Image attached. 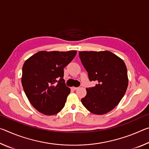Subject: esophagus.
Listing matches in <instances>:
<instances>
[{
	"instance_id": "34e87169",
	"label": "esophagus",
	"mask_w": 149,
	"mask_h": 149,
	"mask_svg": "<svg viewBox=\"0 0 149 149\" xmlns=\"http://www.w3.org/2000/svg\"><path fill=\"white\" fill-rule=\"evenodd\" d=\"M78 88H79V87H72V89L73 90H77V89H78Z\"/></svg>"
}]
</instances>
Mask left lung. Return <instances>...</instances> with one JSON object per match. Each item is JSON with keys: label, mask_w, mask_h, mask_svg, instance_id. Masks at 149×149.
I'll return each mask as SVG.
<instances>
[{"label": "left lung", "mask_w": 149, "mask_h": 149, "mask_svg": "<svg viewBox=\"0 0 149 149\" xmlns=\"http://www.w3.org/2000/svg\"><path fill=\"white\" fill-rule=\"evenodd\" d=\"M79 56L89 80L97 83L87 88L83 105L94 114H104L116 107L127 90V68L123 60L110 51H80Z\"/></svg>", "instance_id": "8db88e82"}]
</instances>
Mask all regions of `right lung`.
<instances>
[{
    "label": "right lung",
    "instance_id": "obj_1",
    "mask_svg": "<svg viewBox=\"0 0 149 149\" xmlns=\"http://www.w3.org/2000/svg\"><path fill=\"white\" fill-rule=\"evenodd\" d=\"M77 51H40L29 58L22 68V84L35 109L51 116L64 108L70 89L66 87L64 68Z\"/></svg>",
    "mask_w": 149,
    "mask_h": 149
}]
</instances>
